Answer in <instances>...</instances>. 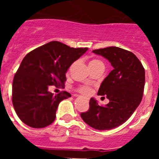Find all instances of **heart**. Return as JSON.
<instances>
[{
  "instance_id": "obj_1",
  "label": "heart",
  "mask_w": 159,
  "mask_h": 159,
  "mask_svg": "<svg viewBox=\"0 0 159 159\" xmlns=\"http://www.w3.org/2000/svg\"><path fill=\"white\" fill-rule=\"evenodd\" d=\"M99 63H102L100 60H91V62L89 63L90 64H99ZM78 92L80 93L83 94V95H89L90 92H91V89H90L88 87L84 86V87H80V88H78Z\"/></svg>"
}]
</instances>
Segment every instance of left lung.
Returning a JSON list of instances; mask_svg holds the SVG:
<instances>
[{
    "label": "left lung",
    "mask_w": 159,
    "mask_h": 159,
    "mask_svg": "<svg viewBox=\"0 0 159 159\" xmlns=\"http://www.w3.org/2000/svg\"><path fill=\"white\" fill-rule=\"evenodd\" d=\"M92 52L106 58L113 67L98 92L99 95L106 96L109 102L99 106L92 98L89 110L80 116L87 124L96 130H111L124 123L140 104L145 70L134 53L120 48L95 49Z\"/></svg>",
    "instance_id": "8db88e82"
}]
</instances>
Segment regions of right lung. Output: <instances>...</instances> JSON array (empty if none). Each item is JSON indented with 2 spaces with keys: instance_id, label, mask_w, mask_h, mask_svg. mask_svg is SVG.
<instances>
[{
  "instance_id": "1",
  "label": "right lung",
  "mask_w": 159,
  "mask_h": 159,
  "mask_svg": "<svg viewBox=\"0 0 159 159\" xmlns=\"http://www.w3.org/2000/svg\"><path fill=\"white\" fill-rule=\"evenodd\" d=\"M87 50L51 41L25 56L14 75L12 95L15 111L24 123L43 128L54 122L59 103L71 95H54L48 92L49 86L63 88L67 69Z\"/></svg>"
}]
</instances>
